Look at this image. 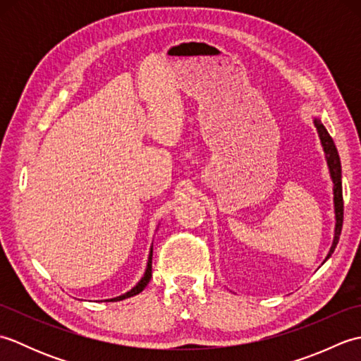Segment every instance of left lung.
I'll return each instance as SVG.
<instances>
[{
  "mask_svg": "<svg viewBox=\"0 0 361 361\" xmlns=\"http://www.w3.org/2000/svg\"><path fill=\"white\" fill-rule=\"evenodd\" d=\"M315 127L318 130L321 144H323L324 152H326V158H327V164H329V171H331V176L334 181V202H335V217H336V225H335V239L332 243V248L329 251V255L326 259L331 257L334 252L336 243L340 240V234H341V228H343V188H341V163H340V157H338V150H336L332 136L329 135L326 127L321 124L319 119H315Z\"/></svg>",
  "mask_w": 361,
  "mask_h": 361,
  "instance_id": "1",
  "label": "left lung"
}]
</instances>
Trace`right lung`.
<instances>
[{
    "label": "right lung",
    "mask_w": 361,
    "mask_h": 361,
    "mask_svg": "<svg viewBox=\"0 0 361 361\" xmlns=\"http://www.w3.org/2000/svg\"><path fill=\"white\" fill-rule=\"evenodd\" d=\"M152 278V250H150V255H149V262H147V268H145V273H144V278L137 282V286L133 287L130 291H127L126 295L122 296H118V298H113V299H109V301H121V299H126V298H130V296H135L137 293H141V291L145 288V286H147L149 281Z\"/></svg>",
    "instance_id": "add662e5"
}]
</instances>
